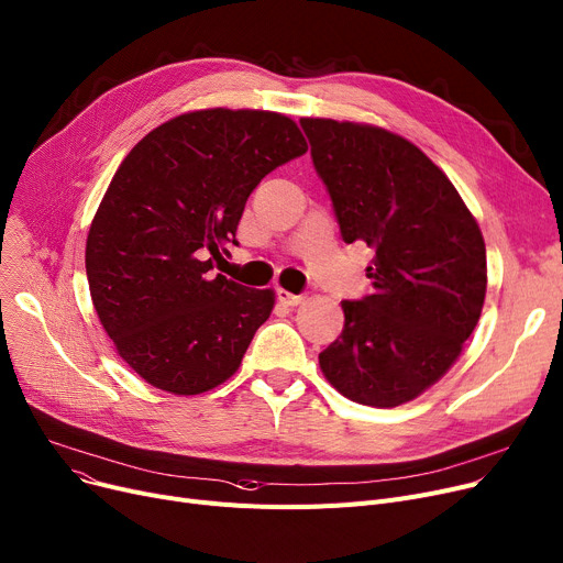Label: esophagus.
Returning a JSON list of instances; mask_svg holds the SVG:
<instances>
[{
	"instance_id": "1",
	"label": "esophagus",
	"mask_w": 563,
	"mask_h": 563,
	"mask_svg": "<svg viewBox=\"0 0 563 563\" xmlns=\"http://www.w3.org/2000/svg\"><path fill=\"white\" fill-rule=\"evenodd\" d=\"M303 299L306 297H301V294H291L287 289H278V301L285 303V306H299V303H303Z\"/></svg>"
}]
</instances>
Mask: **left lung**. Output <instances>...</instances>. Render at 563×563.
I'll return each instance as SVG.
<instances>
[{"label":"left lung","mask_w":563,"mask_h":563,"mask_svg":"<svg viewBox=\"0 0 563 563\" xmlns=\"http://www.w3.org/2000/svg\"><path fill=\"white\" fill-rule=\"evenodd\" d=\"M346 244L374 251V294L342 301L344 329L319 353L331 386L363 406L422 395L461 356L486 297V244L463 198L418 145L331 118H301Z\"/></svg>","instance_id":"1"}]
</instances>
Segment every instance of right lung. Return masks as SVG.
I'll return each instance as SVG.
<instances>
[{
    "label": "right lung",
    "mask_w": 563,
    "mask_h": 563,
    "mask_svg": "<svg viewBox=\"0 0 563 563\" xmlns=\"http://www.w3.org/2000/svg\"><path fill=\"white\" fill-rule=\"evenodd\" d=\"M306 151L291 118L219 107L170 118L118 166L88 230L86 276L118 356L151 386L200 395L240 369L274 289L212 274V257L236 246L262 177Z\"/></svg>",
    "instance_id": "obj_1"
}]
</instances>
